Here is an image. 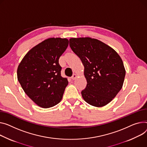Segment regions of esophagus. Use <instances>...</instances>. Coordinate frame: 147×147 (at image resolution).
<instances>
[{"label": "esophagus", "instance_id": "34e87169", "mask_svg": "<svg viewBox=\"0 0 147 147\" xmlns=\"http://www.w3.org/2000/svg\"><path fill=\"white\" fill-rule=\"evenodd\" d=\"M72 80H75L77 78V74H73V75L72 76V77H71Z\"/></svg>", "mask_w": 147, "mask_h": 147}]
</instances>
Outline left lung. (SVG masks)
Returning <instances> with one entry per match:
<instances>
[{"label": "left lung", "instance_id": "8db88e82", "mask_svg": "<svg viewBox=\"0 0 147 147\" xmlns=\"http://www.w3.org/2000/svg\"><path fill=\"white\" fill-rule=\"evenodd\" d=\"M69 42L84 67L87 85L82 91L83 98L96 107L108 104L124 82L125 70L121 58L113 48L96 39L73 38Z\"/></svg>", "mask_w": 147, "mask_h": 147}]
</instances>
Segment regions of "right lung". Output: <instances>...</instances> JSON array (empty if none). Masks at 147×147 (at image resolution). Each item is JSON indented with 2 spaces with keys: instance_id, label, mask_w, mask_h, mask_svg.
I'll use <instances>...</instances> for the list:
<instances>
[{
  "instance_id": "right-lung-1",
  "label": "right lung",
  "mask_w": 147,
  "mask_h": 147,
  "mask_svg": "<svg viewBox=\"0 0 147 147\" xmlns=\"http://www.w3.org/2000/svg\"><path fill=\"white\" fill-rule=\"evenodd\" d=\"M68 45L66 38H48L29 50L18 66V80L24 91L43 108L59 103L68 85L58 63Z\"/></svg>"
}]
</instances>
